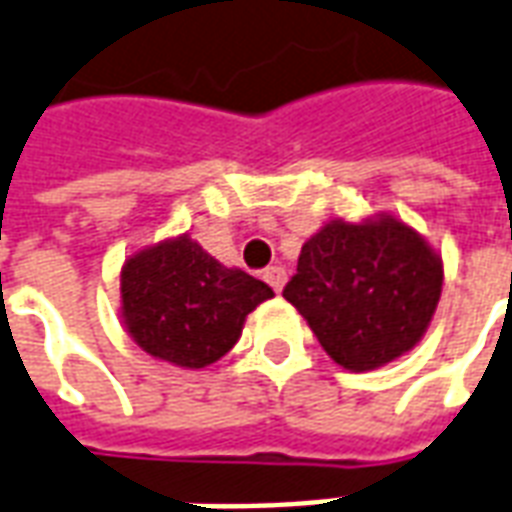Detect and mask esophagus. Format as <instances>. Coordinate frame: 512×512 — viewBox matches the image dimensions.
I'll use <instances>...</instances> for the list:
<instances>
[{
    "mask_svg": "<svg viewBox=\"0 0 512 512\" xmlns=\"http://www.w3.org/2000/svg\"><path fill=\"white\" fill-rule=\"evenodd\" d=\"M263 279H266L268 285H271V290H274V293H279V290H282L287 282V271L282 266H268L266 271H263Z\"/></svg>",
    "mask_w": 512,
    "mask_h": 512,
    "instance_id": "34e87169",
    "label": "esophagus"
}]
</instances>
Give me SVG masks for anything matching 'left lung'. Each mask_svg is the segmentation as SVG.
<instances>
[{
	"mask_svg": "<svg viewBox=\"0 0 512 512\" xmlns=\"http://www.w3.org/2000/svg\"><path fill=\"white\" fill-rule=\"evenodd\" d=\"M442 293V260L396 219L331 222L301 249L282 295L333 361L366 372L412 350Z\"/></svg>",
	"mask_w": 512,
	"mask_h": 512,
	"instance_id": "obj_1",
	"label": "left lung"
}]
</instances>
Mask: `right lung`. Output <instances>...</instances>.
<instances>
[{
    "instance_id": "right-lung-1",
    "label": "right lung",
    "mask_w": 512,
    "mask_h": 512,
    "mask_svg": "<svg viewBox=\"0 0 512 512\" xmlns=\"http://www.w3.org/2000/svg\"><path fill=\"white\" fill-rule=\"evenodd\" d=\"M274 290L225 268L189 236L138 252L121 271V309L143 350L184 369L219 361L241 336L246 314Z\"/></svg>"
}]
</instances>
